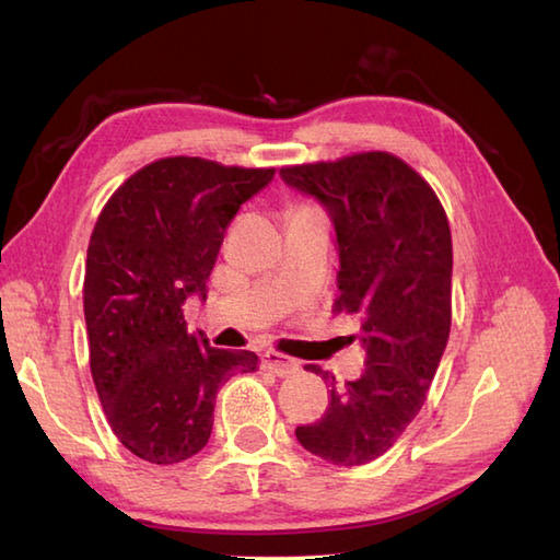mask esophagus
Wrapping results in <instances>:
<instances>
[{
	"mask_svg": "<svg viewBox=\"0 0 560 560\" xmlns=\"http://www.w3.org/2000/svg\"><path fill=\"white\" fill-rule=\"evenodd\" d=\"M261 365L269 368V371L277 373L279 377H287V375H293L301 371L299 361H293V359H289V355L277 353V351H267L265 355H261Z\"/></svg>",
	"mask_w": 560,
	"mask_h": 560,
	"instance_id": "1",
	"label": "esophagus"
}]
</instances>
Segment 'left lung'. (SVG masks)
Listing matches in <instances>:
<instances>
[{
    "instance_id": "1",
    "label": "left lung",
    "mask_w": 560,
    "mask_h": 560,
    "mask_svg": "<svg viewBox=\"0 0 560 560\" xmlns=\"http://www.w3.org/2000/svg\"><path fill=\"white\" fill-rule=\"evenodd\" d=\"M279 175L315 197L335 223V311L359 319L365 349V371L343 387L319 365L305 368L329 380L331 401L323 419L295 428V438L319 459L359 467L385 455L416 419L447 347V217L431 185L385 151L291 165Z\"/></svg>"
}]
</instances>
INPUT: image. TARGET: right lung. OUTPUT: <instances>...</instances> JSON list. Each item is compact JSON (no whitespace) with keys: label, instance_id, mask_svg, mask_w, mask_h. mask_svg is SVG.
Returning <instances> with one entry per match:
<instances>
[{"label":"right lung","instance_id":"obj_1","mask_svg":"<svg viewBox=\"0 0 560 560\" xmlns=\"http://www.w3.org/2000/svg\"><path fill=\"white\" fill-rule=\"evenodd\" d=\"M273 168L161 159L137 171L91 233L83 315L91 375L117 440L151 464H175L209 443L225 380L257 371L253 351L189 335L183 305L207 299L223 233Z\"/></svg>","mask_w":560,"mask_h":560}]
</instances>
